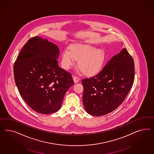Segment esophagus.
I'll list each match as a JSON object with an SVG mask.
<instances>
[{"mask_svg": "<svg viewBox=\"0 0 154 154\" xmlns=\"http://www.w3.org/2000/svg\"><path fill=\"white\" fill-rule=\"evenodd\" d=\"M73 79L74 80L75 83H77L79 81V78H78V77H76V76H73Z\"/></svg>", "mask_w": 154, "mask_h": 154, "instance_id": "esophagus-1", "label": "esophagus"}]
</instances>
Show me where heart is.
I'll list each match as a JSON object with an SVG mask.
<instances>
[{"label":"heart","instance_id":"b5f03b06","mask_svg":"<svg viewBox=\"0 0 154 154\" xmlns=\"http://www.w3.org/2000/svg\"><path fill=\"white\" fill-rule=\"evenodd\" d=\"M94 45L86 43H75L66 48L61 56V63L65 69H69L79 60L78 65L85 75H93L98 73L102 68L105 59L103 48H96Z\"/></svg>","mask_w":154,"mask_h":154}]
</instances>
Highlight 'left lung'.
<instances>
[{
    "label": "left lung",
    "instance_id": "obj_1",
    "mask_svg": "<svg viewBox=\"0 0 154 154\" xmlns=\"http://www.w3.org/2000/svg\"><path fill=\"white\" fill-rule=\"evenodd\" d=\"M134 79V63L126 50L121 49L98 75L82 80L83 104L90 115L100 116L121 104Z\"/></svg>",
    "mask_w": 154,
    "mask_h": 154
}]
</instances>
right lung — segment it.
I'll return each mask as SVG.
<instances>
[{
    "label": "right lung",
    "instance_id": "1",
    "mask_svg": "<svg viewBox=\"0 0 154 154\" xmlns=\"http://www.w3.org/2000/svg\"><path fill=\"white\" fill-rule=\"evenodd\" d=\"M58 47L41 37L30 39L14 66L15 83L28 106L42 114L60 109L65 93L73 84L70 73L57 63Z\"/></svg>",
    "mask_w": 154,
    "mask_h": 154
}]
</instances>
